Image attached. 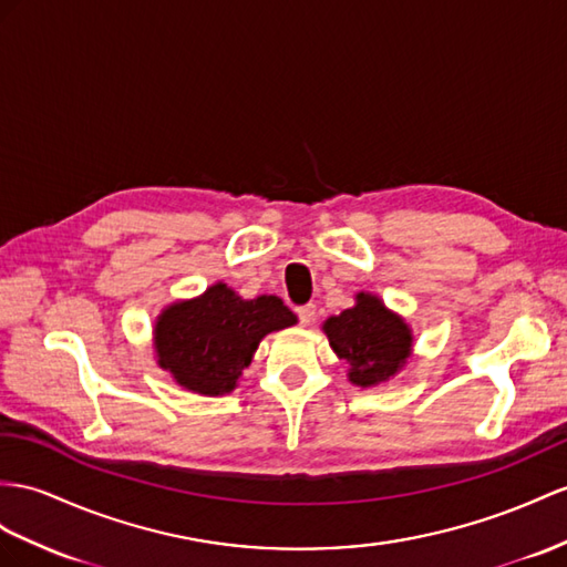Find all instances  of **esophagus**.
<instances>
[{"label": "esophagus", "mask_w": 567, "mask_h": 567, "mask_svg": "<svg viewBox=\"0 0 567 567\" xmlns=\"http://www.w3.org/2000/svg\"><path fill=\"white\" fill-rule=\"evenodd\" d=\"M297 316H299L301 326H311L313 318H316V307H313V303H303V307L297 309Z\"/></svg>", "instance_id": "34e87169"}]
</instances>
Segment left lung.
<instances>
[{"label": "left lung", "mask_w": 567, "mask_h": 567, "mask_svg": "<svg viewBox=\"0 0 567 567\" xmlns=\"http://www.w3.org/2000/svg\"><path fill=\"white\" fill-rule=\"evenodd\" d=\"M323 332L332 352L350 364V381L361 388L393 379L412 354L410 326L375 295L359 292L354 307L330 316Z\"/></svg>", "instance_id": "left-lung-1"}]
</instances>
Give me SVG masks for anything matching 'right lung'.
<instances>
[{
	"label": "right lung",
	"mask_w": 567,
	"mask_h": 567,
	"mask_svg": "<svg viewBox=\"0 0 567 567\" xmlns=\"http://www.w3.org/2000/svg\"><path fill=\"white\" fill-rule=\"evenodd\" d=\"M295 323L297 316L282 299H241L235 289L217 282L200 297L172 303L157 316V364L192 393L225 395L237 388L258 342Z\"/></svg>",
	"instance_id": "obj_1"
}]
</instances>
